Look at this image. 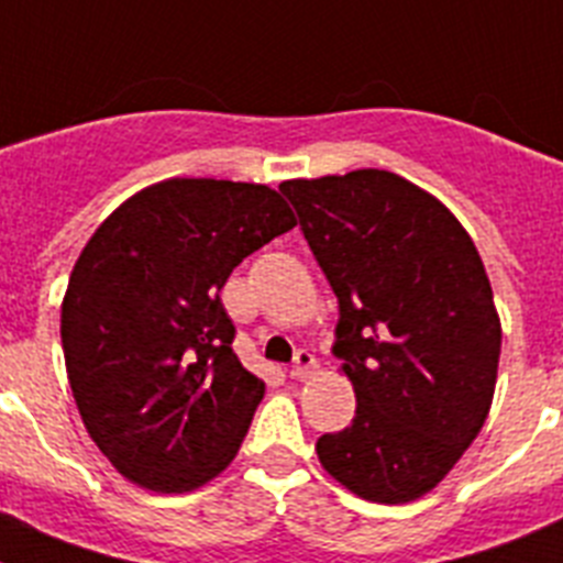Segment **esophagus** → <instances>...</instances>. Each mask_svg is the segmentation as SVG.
<instances>
[{
	"instance_id": "obj_1",
	"label": "esophagus",
	"mask_w": 563,
	"mask_h": 563,
	"mask_svg": "<svg viewBox=\"0 0 563 563\" xmlns=\"http://www.w3.org/2000/svg\"><path fill=\"white\" fill-rule=\"evenodd\" d=\"M312 372H316V357H312L307 350H298L296 352V361H292L290 377L301 380V377H310Z\"/></svg>"
}]
</instances>
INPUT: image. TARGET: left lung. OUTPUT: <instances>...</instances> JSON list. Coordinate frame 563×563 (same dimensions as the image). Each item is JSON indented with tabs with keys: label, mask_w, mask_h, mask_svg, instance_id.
I'll return each instance as SVG.
<instances>
[{
	"label": "left lung",
	"mask_w": 563,
	"mask_h": 563,
	"mask_svg": "<svg viewBox=\"0 0 563 563\" xmlns=\"http://www.w3.org/2000/svg\"><path fill=\"white\" fill-rule=\"evenodd\" d=\"M278 191L338 296L335 355L357 400L352 426L316 442L318 460L366 501L420 499L494 402L501 321L474 239L434 194L383 168Z\"/></svg>",
	"instance_id": "left-lung-1"
}]
</instances>
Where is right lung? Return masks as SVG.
Returning a JSON list of instances; mask_svg holds the SVG:
<instances>
[{
    "mask_svg": "<svg viewBox=\"0 0 563 563\" xmlns=\"http://www.w3.org/2000/svg\"><path fill=\"white\" fill-rule=\"evenodd\" d=\"M290 228L271 186L172 177L89 236L62 301L64 363L89 437L129 482L186 494L233 462L265 380L233 355L220 290Z\"/></svg>",
    "mask_w": 563,
    "mask_h": 563,
    "instance_id": "right-lung-1",
    "label": "right lung"
}]
</instances>
